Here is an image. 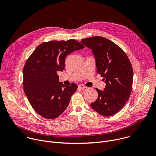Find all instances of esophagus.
<instances>
[{"label":"esophagus","mask_w":156,"mask_h":156,"mask_svg":"<svg viewBox=\"0 0 156 156\" xmlns=\"http://www.w3.org/2000/svg\"><path fill=\"white\" fill-rule=\"evenodd\" d=\"M78 88L81 89V90H84V89L86 88V86H85L83 84H80V85H78Z\"/></svg>","instance_id":"1"}]
</instances>
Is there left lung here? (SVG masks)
I'll return each instance as SVG.
<instances>
[{"mask_svg": "<svg viewBox=\"0 0 156 156\" xmlns=\"http://www.w3.org/2000/svg\"><path fill=\"white\" fill-rule=\"evenodd\" d=\"M81 42L92 49L97 73L106 83L104 91L96 88L98 98L91 107L101 115H114L125 105L131 92L133 71L131 62L122 49L104 37L82 39Z\"/></svg>", "mask_w": 156, "mask_h": 156, "instance_id": "obj_1", "label": "left lung"}]
</instances>
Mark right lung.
I'll return each mask as SVG.
<instances>
[{"mask_svg":"<svg viewBox=\"0 0 156 156\" xmlns=\"http://www.w3.org/2000/svg\"><path fill=\"white\" fill-rule=\"evenodd\" d=\"M84 48L74 39L44 42L27 59L23 72V90L33 108L41 117L55 119L68 107L78 86L60 83L57 72L65 69L66 55Z\"/></svg>","mask_w":156,"mask_h":156,"instance_id":"1","label":"right lung"}]
</instances>
